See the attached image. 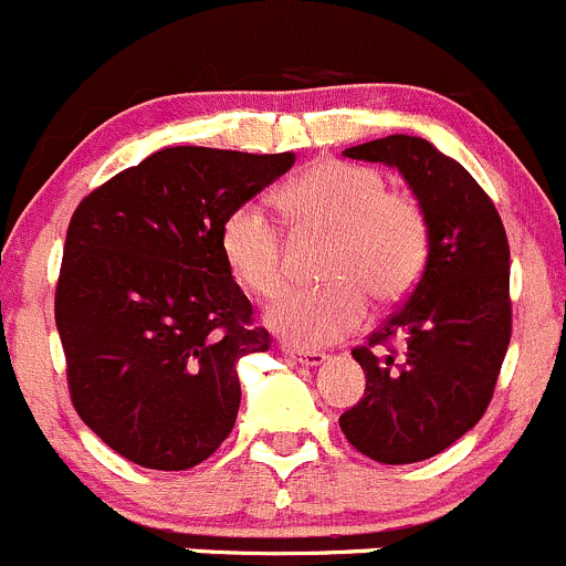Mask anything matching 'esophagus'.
I'll return each mask as SVG.
<instances>
[{"label":"esophagus","instance_id":"obj_1","mask_svg":"<svg viewBox=\"0 0 566 566\" xmlns=\"http://www.w3.org/2000/svg\"><path fill=\"white\" fill-rule=\"evenodd\" d=\"M283 352L291 357V360L302 363V366H322V363L327 360L324 352H305V349H294V346H283Z\"/></svg>","mask_w":566,"mask_h":566}]
</instances>
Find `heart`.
<instances>
[{"mask_svg":"<svg viewBox=\"0 0 566 566\" xmlns=\"http://www.w3.org/2000/svg\"><path fill=\"white\" fill-rule=\"evenodd\" d=\"M277 200L296 228L333 237L324 289L285 291L266 324L289 344L316 349L357 333L368 297L394 305L416 289L429 255V220L412 195L388 189L366 165L324 159L283 184ZM220 250L233 281L270 300L289 281L281 226L261 203H239L220 226Z\"/></svg>","mask_w":566,"mask_h":566,"instance_id":"heart-1","label":"heart"}]
</instances>
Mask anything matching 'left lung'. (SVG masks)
I'll use <instances>...</instances> for the list:
<instances>
[{
    "label": "left lung",
    "mask_w": 566,
    "mask_h": 566,
    "mask_svg": "<svg viewBox=\"0 0 566 566\" xmlns=\"http://www.w3.org/2000/svg\"><path fill=\"white\" fill-rule=\"evenodd\" d=\"M344 156L396 167L429 220L416 289L352 349L366 394L340 416L360 454L410 465L457 443L490 405L512 338L506 231L490 195L429 139L390 134ZM396 337L406 344L399 361L389 346Z\"/></svg>",
    "instance_id": "obj_1"
}]
</instances>
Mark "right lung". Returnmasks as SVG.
Returning <instances> with one entry per match:
<instances>
[{"mask_svg":"<svg viewBox=\"0 0 566 566\" xmlns=\"http://www.w3.org/2000/svg\"><path fill=\"white\" fill-rule=\"evenodd\" d=\"M294 154L172 145L71 217L54 318L82 421L150 471L209 460L237 423L239 357L270 349L220 250L228 211Z\"/></svg>","mask_w":566,"mask_h":566,"instance_id":"1","label":"right lung"}]
</instances>
